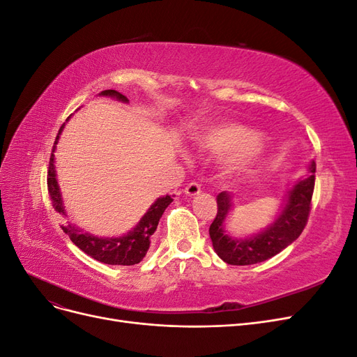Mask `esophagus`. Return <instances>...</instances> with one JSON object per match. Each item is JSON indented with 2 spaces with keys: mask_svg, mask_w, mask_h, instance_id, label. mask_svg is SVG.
I'll return each mask as SVG.
<instances>
[{
  "mask_svg": "<svg viewBox=\"0 0 357 357\" xmlns=\"http://www.w3.org/2000/svg\"><path fill=\"white\" fill-rule=\"evenodd\" d=\"M185 193H186L188 197H197V195H199V193H201V186L198 185V183L192 181V183H189V185L186 186Z\"/></svg>",
  "mask_w": 357,
  "mask_h": 357,
  "instance_id": "obj_1",
  "label": "esophagus"
}]
</instances>
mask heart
<instances>
[{
    "mask_svg": "<svg viewBox=\"0 0 357 357\" xmlns=\"http://www.w3.org/2000/svg\"><path fill=\"white\" fill-rule=\"evenodd\" d=\"M201 150L215 156H226L229 174L250 171L265 153V143L253 129L238 123H222L202 129L197 135Z\"/></svg>",
    "mask_w": 357,
    "mask_h": 357,
    "instance_id": "b5f03b06",
    "label": "heart"
}]
</instances>
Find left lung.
<instances>
[{
  "label": "left lung",
  "instance_id": "8db88e82",
  "mask_svg": "<svg viewBox=\"0 0 357 357\" xmlns=\"http://www.w3.org/2000/svg\"><path fill=\"white\" fill-rule=\"evenodd\" d=\"M310 176L298 180L287 192L286 202L277 219L262 232L248 238H232L225 231V220L232 208V197L228 192L218 195V214L210 225V238L214 252L223 262L229 265H253L278 255L294 243L304 231L310 210L311 198L314 192L316 162L312 160Z\"/></svg>",
  "mask_w": 357,
  "mask_h": 357
}]
</instances>
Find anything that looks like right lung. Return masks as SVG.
<instances>
[{
    "label": "right lung",
    "mask_w": 357,
    "mask_h": 357,
    "mask_svg": "<svg viewBox=\"0 0 357 357\" xmlns=\"http://www.w3.org/2000/svg\"><path fill=\"white\" fill-rule=\"evenodd\" d=\"M100 95L112 96L122 102H128V98L121 92L109 89L102 91ZM70 119V117H68ZM63 123L59 129V134L56 135L55 146H53L50 162H49V171H47V189H49V197L52 201L53 208H55L59 214L67 215L66 207L62 204V197L58 186L56 180V172H55V150L59 135L62 132ZM172 202V198L169 195H165L162 198H158L152 207L147 210V213L143 215L142 220L132 231H129L123 236H112V238H101V236H95L92 234L83 232L80 228L75 225H66L61 226L62 231L66 232L70 240L77 245L80 250H83L86 255L93 257L95 261L107 264V265H135L143 261L146 256L149 247H150V236H152L158 228L159 219L164 214L165 208Z\"/></svg>",
    "instance_id": "1"
}]
</instances>
